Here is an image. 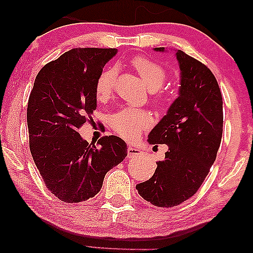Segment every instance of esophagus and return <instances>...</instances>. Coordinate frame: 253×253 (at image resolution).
I'll return each mask as SVG.
<instances>
[{"instance_id":"obj_1","label":"esophagus","mask_w":253,"mask_h":253,"mask_svg":"<svg viewBox=\"0 0 253 253\" xmlns=\"http://www.w3.org/2000/svg\"><path fill=\"white\" fill-rule=\"evenodd\" d=\"M142 152L140 150L139 148H135V147H131L129 146L127 148V156H129V158H132V157H136V156H140Z\"/></svg>"}]
</instances>
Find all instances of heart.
Segmentation results:
<instances>
[{"instance_id": "obj_1", "label": "heart", "mask_w": 253, "mask_h": 253, "mask_svg": "<svg viewBox=\"0 0 253 253\" xmlns=\"http://www.w3.org/2000/svg\"><path fill=\"white\" fill-rule=\"evenodd\" d=\"M131 65L150 90L159 89L167 78V74L163 66L144 56L134 57L131 60ZM114 85L115 72L113 69H106L99 74L95 82V95L98 101L104 102L109 99L113 94ZM154 99L157 104H161L164 102L161 94H156ZM151 123L152 117L149 112L129 107L117 112L110 118L112 129L127 141L135 140L143 130L151 126Z\"/></svg>"}]
</instances>
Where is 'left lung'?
Instances as JSON below:
<instances>
[{"instance_id": "left-lung-1", "label": "left lung", "mask_w": 253, "mask_h": 253, "mask_svg": "<svg viewBox=\"0 0 253 253\" xmlns=\"http://www.w3.org/2000/svg\"><path fill=\"white\" fill-rule=\"evenodd\" d=\"M165 51L164 47L155 48ZM179 96L152 129L148 142L167 144L165 160L157 161L150 179L135 186L140 196L158 208L187 201L201 187L216 158L223 132V101L208 66L181 50Z\"/></svg>"}]
</instances>
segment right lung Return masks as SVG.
<instances>
[{
	"instance_id": "right-lung-1",
	"label": "right lung",
	"mask_w": 253,
	"mask_h": 253,
	"mask_svg": "<svg viewBox=\"0 0 253 253\" xmlns=\"http://www.w3.org/2000/svg\"><path fill=\"white\" fill-rule=\"evenodd\" d=\"M114 48H74L40 69L27 109L29 146L47 188L66 203L94 197L105 173L127 155L117 135L96 144L78 130L96 110L95 82Z\"/></svg>"
}]
</instances>
